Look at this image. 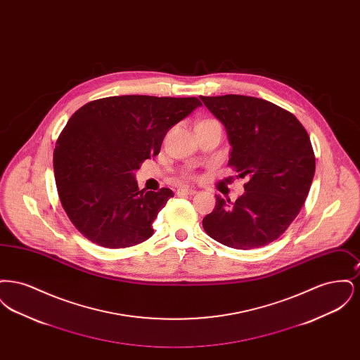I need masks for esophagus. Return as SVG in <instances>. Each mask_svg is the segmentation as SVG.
<instances>
[{
    "instance_id": "esophagus-1",
    "label": "esophagus",
    "mask_w": 360,
    "mask_h": 360,
    "mask_svg": "<svg viewBox=\"0 0 360 360\" xmlns=\"http://www.w3.org/2000/svg\"><path fill=\"white\" fill-rule=\"evenodd\" d=\"M178 194L194 195V194H197V190H195V188H188V186H184V188H178Z\"/></svg>"
}]
</instances>
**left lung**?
Masks as SVG:
<instances>
[{"label":"left lung","instance_id":"1","mask_svg":"<svg viewBox=\"0 0 360 360\" xmlns=\"http://www.w3.org/2000/svg\"><path fill=\"white\" fill-rule=\"evenodd\" d=\"M200 98L226 131L228 166L248 179L233 204L216 195L204 229L231 248L266 245L289 228L308 197L316 170L308 132L290 112L262 98Z\"/></svg>","mask_w":360,"mask_h":360}]
</instances>
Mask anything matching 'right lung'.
Listing matches in <instances>:
<instances>
[{
    "instance_id": "1",
    "label": "right lung",
    "mask_w": 360,
    "mask_h": 360,
    "mask_svg": "<svg viewBox=\"0 0 360 360\" xmlns=\"http://www.w3.org/2000/svg\"><path fill=\"white\" fill-rule=\"evenodd\" d=\"M201 105L195 97L115 96L71 116L53 151V172L62 206L85 238L125 248L153 236L174 193L139 190L135 172L159 154L167 131Z\"/></svg>"
}]
</instances>
